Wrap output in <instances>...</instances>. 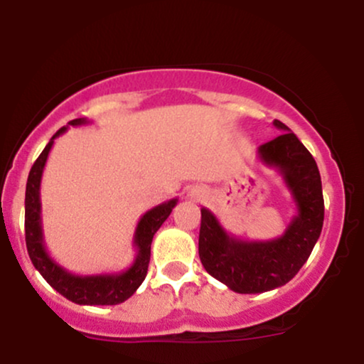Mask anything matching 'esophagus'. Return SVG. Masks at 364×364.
<instances>
[{"label":"esophagus","instance_id":"34e87169","mask_svg":"<svg viewBox=\"0 0 364 364\" xmlns=\"http://www.w3.org/2000/svg\"><path fill=\"white\" fill-rule=\"evenodd\" d=\"M203 195H205V191H203V190H198V188H193V190L190 191V196H191V198H195V200L203 198Z\"/></svg>","mask_w":364,"mask_h":364}]
</instances>
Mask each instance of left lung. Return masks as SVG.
I'll return each instance as SVG.
<instances>
[{
	"mask_svg": "<svg viewBox=\"0 0 364 364\" xmlns=\"http://www.w3.org/2000/svg\"><path fill=\"white\" fill-rule=\"evenodd\" d=\"M277 139L258 147V159L281 174L296 203V215L282 236L245 241L229 235L208 208H202L198 255L212 277L240 294H257L287 284L299 272L323 225V193L315 159L286 124Z\"/></svg>",
	"mask_w": 364,
	"mask_h": 364,
	"instance_id": "8db88e82",
	"label": "left lung"
}]
</instances>
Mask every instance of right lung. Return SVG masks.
<instances>
[{
	"label": "right lung",
	"instance_id": "right-lung-1",
	"mask_svg": "<svg viewBox=\"0 0 364 364\" xmlns=\"http://www.w3.org/2000/svg\"><path fill=\"white\" fill-rule=\"evenodd\" d=\"M90 121L85 118H78L70 121L72 127H80V124H89ZM68 127L58 129L46 145L41 156L32 166L28 173L27 188H25V243H27V252L32 263L39 274L48 281L53 289H56L61 296H65L70 301L77 304H119L127 301L144 282L145 275L149 270L150 262V245L152 237L161 228L162 223L168 219L173 208L176 207L178 198L168 200L161 205L150 208L140 217L136 224L135 236H133V246L136 250V257L132 267H128L123 272L116 274H95V275H77L68 272L65 267L54 262L49 257L48 250L44 246L43 236V217H41V179H43L44 166L48 161L49 152H51L54 139L63 135Z\"/></svg>",
	"mask_w": 364,
	"mask_h": 364
}]
</instances>
